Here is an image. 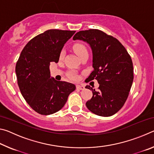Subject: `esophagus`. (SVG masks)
<instances>
[{
	"label": "esophagus",
	"instance_id": "1",
	"mask_svg": "<svg viewBox=\"0 0 154 154\" xmlns=\"http://www.w3.org/2000/svg\"><path fill=\"white\" fill-rule=\"evenodd\" d=\"M76 88H77V89L80 90H83L85 89V87L83 86V85H77Z\"/></svg>",
	"mask_w": 154,
	"mask_h": 154
}]
</instances>
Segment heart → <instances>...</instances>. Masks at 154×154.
Instances as JSON below:
<instances>
[{
	"label": "heart",
	"mask_w": 154,
	"mask_h": 154,
	"mask_svg": "<svg viewBox=\"0 0 154 154\" xmlns=\"http://www.w3.org/2000/svg\"><path fill=\"white\" fill-rule=\"evenodd\" d=\"M73 49L75 53H76L77 55L78 56L79 58H82V56L84 55H86V54H88V51L87 48L83 45V44L81 43H76L73 46ZM64 55H65V51L64 50H62L60 54V59L62 60L64 58ZM69 76L71 78V79H77L78 77L75 75L72 72H70Z\"/></svg>",
	"instance_id": "1"
}]
</instances>
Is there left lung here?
I'll return each instance as SVG.
<instances>
[{
  "label": "left lung",
  "mask_w": 154,
  "mask_h": 154,
  "mask_svg": "<svg viewBox=\"0 0 154 154\" xmlns=\"http://www.w3.org/2000/svg\"><path fill=\"white\" fill-rule=\"evenodd\" d=\"M72 39L86 42L92 51L94 69L85 81L95 79L99 87L96 91L90 85L85 86L93 93L85 104L87 108L99 116H113L124 106L133 82L131 58L117 38L101 30L79 31Z\"/></svg>",
  "instance_id": "8db88e82"
}]
</instances>
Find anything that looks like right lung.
Segmentation results:
<instances>
[{"instance_id": "1", "label": "right lung", "mask_w": 154, "mask_h": 154, "mask_svg": "<svg viewBox=\"0 0 154 154\" xmlns=\"http://www.w3.org/2000/svg\"><path fill=\"white\" fill-rule=\"evenodd\" d=\"M75 31L48 30L34 37L21 52L15 72L21 94L33 110L48 116L63 107L75 90L71 83L51 77L50 62H58L64 44Z\"/></svg>"}]
</instances>
